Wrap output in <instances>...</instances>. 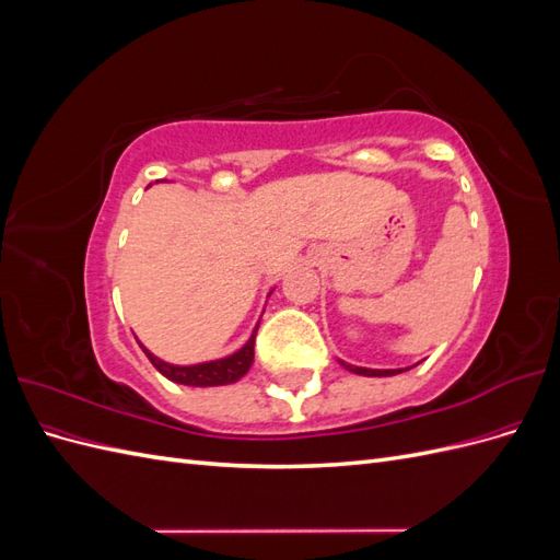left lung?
Returning <instances> with one entry per match:
<instances>
[{
	"label": "left lung",
	"instance_id": "left-lung-1",
	"mask_svg": "<svg viewBox=\"0 0 560 560\" xmlns=\"http://www.w3.org/2000/svg\"><path fill=\"white\" fill-rule=\"evenodd\" d=\"M341 364L358 376H395V374H401V371H406V369H364V366H352V364H346V362H341Z\"/></svg>",
	"mask_w": 560,
	"mask_h": 560
}]
</instances>
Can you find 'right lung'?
I'll list each match as a JSON object with an SVG mask.
<instances>
[{"instance_id": "right-lung-1", "label": "right lung", "mask_w": 560, "mask_h": 560, "mask_svg": "<svg viewBox=\"0 0 560 560\" xmlns=\"http://www.w3.org/2000/svg\"><path fill=\"white\" fill-rule=\"evenodd\" d=\"M259 325L254 327L249 341L238 350L229 354L224 360H212V362H202V364H191V366H179V364H167L163 360H159L156 354H151L142 343L140 348L144 350V354L149 358V362L154 364L165 378H171L175 383L182 385H194V387H212V385H229L241 381L252 362H254V336H257Z\"/></svg>"}]
</instances>
